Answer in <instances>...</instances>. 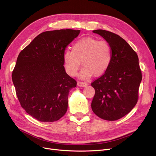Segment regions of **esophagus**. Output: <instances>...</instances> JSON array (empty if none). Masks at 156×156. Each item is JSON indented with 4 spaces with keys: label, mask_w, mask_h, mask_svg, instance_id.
Listing matches in <instances>:
<instances>
[{
    "label": "esophagus",
    "mask_w": 156,
    "mask_h": 156,
    "mask_svg": "<svg viewBox=\"0 0 156 156\" xmlns=\"http://www.w3.org/2000/svg\"><path fill=\"white\" fill-rule=\"evenodd\" d=\"M77 85L79 87H84L88 85V83H85V82H81V81H78L77 82Z\"/></svg>",
    "instance_id": "34e87169"
}]
</instances>
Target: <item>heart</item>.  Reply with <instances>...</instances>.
<instances>
[{
    "instance_id": "obj_1",
    "label": "heart",
    "mask_w": 156,
    "mask_h": 156,
    "mask_svg": "<svg viewBox=\"0 0 156 156\" xmlns=\"http://www.w3.org/2000/svg\"><path fill=\"white\" fill-rule=\"evenodd\" d=\"M63 60L66 72L71 76L77 74L81 62L83 68L79 77L86 79L93 75L100 76L106 72L111 62L112 51L107 41L87 37L75 42L72 51H66Z\"/></svg>"
}]
</instances>
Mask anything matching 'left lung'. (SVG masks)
Masks as SVG:
<instances>
[{
	"label": "left lung",
	"mask_w": 156,
	"mask_h": 156,
	"mask_svg": "<svg viewBox=\"0 0 156 156\" xmlns=\"http://www.w3.org/2000/svg\"><path fill=\"white\" fill-rule=\"evenodd\" d=\"M92 32L110 45L112 60L105 73L91 84L95 89L92 109L103 120H116L128 114L137 102L142 80L139 58L119 35L101 29Z\"/></svg>",
	"instance_id": "8db88e82"
}]
</instances>
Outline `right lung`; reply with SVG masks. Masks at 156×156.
I'll return each instance as SVG.
<instances>
[{"mask_svg": "<svg viewBox=\"0 0 156 156\" xmlns=\"http://www.w3.org/2000/svg\"><path fill=\"white\" fill-rule=\"evenodd\" d=\"M80 30L42 32L19 55L12 81L21 107L37 120L55 122L68 109V95L77 82L66 72L63 56Z\"/></svg>", "mask_w": 156, "mask_h": 156, "instance_id": "right-lung-1", "label": "right lung"}]
</instances>
